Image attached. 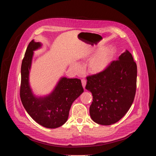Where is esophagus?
Segmentation results:
<instances>
[{"label": "esophagus", "instance_id": "esophagus-1", "mask_svg": "<svg viewBox=\"0 0 156 156\" xmlns=\"http://www.w3.org/2000/svg\"><path fill=\"white\" fill-rule=\"evenodd\" d=\"M81 83H82V86H83V88L84 89V88H85V86H86V80H84V79L81 80Z\"/></svg>", "mask_w": 156, "mask_h": 156}]
</instances>
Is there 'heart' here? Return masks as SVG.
I'll use <instances>...</instances> for the list:
<instances>
[{
	"mask_svg": "<svg viewBox=\"0 0 156 156\" xmlns=\"http://www.w3.org/2000/svg\"><path fill=\"white\" fill-rule=\"evenodd\" d=\"M96 51H94L88 55L92 56ZM116 54V49L112 46H106L101 48L89 60L87 63V70L93 75H99L104 72L114 61ZM76 70L79 71L80 67L78 65H75Z\"/></svg>",
	"mask_w": 156,
	"mask_h": 156,
	"instance_id": "b5f03b06",
	"label": "heart"
}]
</instances>
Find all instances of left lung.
Masks as SVG:
<instances>
[{
	"mask_svg": "<svg viewBox=\"0 0 156 156\" xmlns=\"http://www.w3.org/2000/svg\"><path fill=\"white\" fill-rule=\"evenodd\" d=\"M137 66L127 50L113 61L103 73L87 76L86 89L91 92V119L98 124L110 125L119 121L134 101Z\"/></svg>",
	"mask_w": 156,
	"mask_h": 156,
	"instance_id": "8db88e82",
	"label": "left lung"
}]
</instances>
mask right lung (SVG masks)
<instances>
[{
	"instance_id": "right-lung-1",
	"label": "right lung",
	"mask_w": 156,
	"mask_h": 156,
	"mask_svg": "<svg viewBox=\"0 0 156 156\" xmlns=\"http://www.w3.org/2000/svg\"><path fill=\"white\" fill-rule=\"evenodd\" d=\"M42 44L32 40L27 49L21 67L20 98L30 116L38 124L48 128H56L68 120L73 102L83 93L78 78L61 77L53 91L44 96H36L30 84V72L34 51Z\"/></svg>"
}]
</instances>
